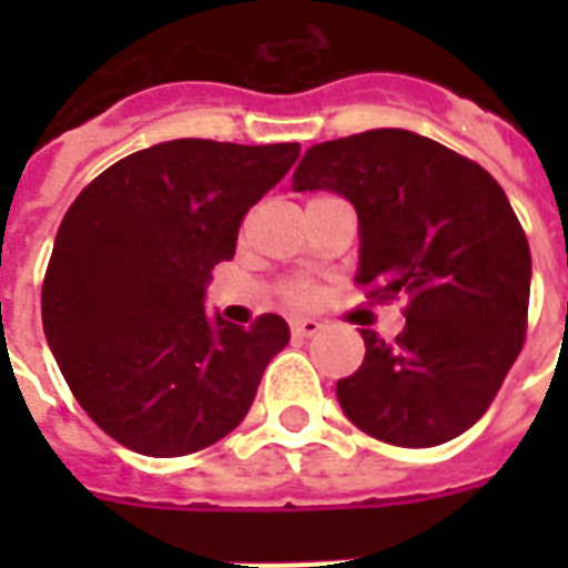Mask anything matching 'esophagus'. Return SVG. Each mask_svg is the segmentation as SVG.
Masks as SVG:
<instances>
[{"mask_svg":"<svg viewBox=\"0 0 568 568\" xmlns=\"http://www.w3.org/2000/svg\"><path fill=\"white\" fill-rule=\"evenodd\" d=\"M321 329L318 318H292V333L294 336H315Z\"/></svg>","mask_w":568,"mask_h":568,"instance_id":"34e87169","label":"esophagus"}]
</instances>
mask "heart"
Returning a JSON list of instances; mask_svg holds the SVG:
<instances>
[{"instance_id":"obj_1","label":"heart","mask_w":568,"mask_h":568,"mask_svg":"<svg viewBox=\"0 0 568 568\" xmlns=\"http://www.w3.org/2000/svg\"><path fill=\"white\" fill-rule=\"evenodd\" d=\"M285 297L294 303H306V301H312V288L303 283H292L288 288H285Z\"/></svg>"}]
</instances>
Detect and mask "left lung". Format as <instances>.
Returning a JSON list of instances; mask_svg holds the SVG:
<instances>
[{
    "mask_svg": "<svg viewBox=\"0 0 568 568\" xmlns=\"http://www.w3.org/2000/svg\"><path fill=\"white\" fill-rule=\"evenodd\" d=\"M292 189L345 196L359 221L356 283L409 297L395 342L359 329L363 365L336 383L347 418L400 448L466 433L528 324L530 247L501 185L430 138L372 129L310 146Z\"/></svg>",
    "mask_w": 568,
    "mask_h": 568,
    "instance_id": "left-lung-1",
    "label": "left lung"
}]
</instances>
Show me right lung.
<instances>
[{"mask_svg":"<svg viewBox=\"0 0 568 568\" xmlns=\"http://www.w3.org/2000/svg\"><path fill=\"white\" fill-rule=\"evenodd\" d=\"M301 144L180 138L120 159L75 196L43 280V333L82 409L144 457L194 454L244 422L288 324L205 312L241 217Z\"/></svg>","mask_w":568,"mask_h":568,"instance_id":"obj_1","label":"right lung"}]
</instances>
